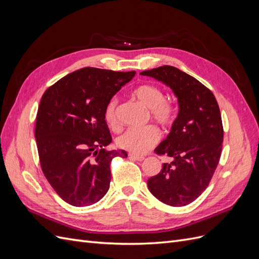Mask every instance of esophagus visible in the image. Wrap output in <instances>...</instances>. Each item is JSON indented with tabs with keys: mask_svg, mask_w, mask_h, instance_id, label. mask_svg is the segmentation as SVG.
Listing matches in <instances>:
<instances>
[{
	"mask_svg": "<svg viewBox=\"0 0 259 259\" xmlns=\"http://www.w3.org/2000/svg\"><path fill=\"white\" fill-rule=\"evenodd\" d=\"M128 155H130V158L137 160V161H144L145 160V156H143V155H138V154H135V153H130Z\"/></svg>",
	"mask_w": 259,
	"mask_h": 259,
	"instance_id": "34e87169",
	"label": "esophagus"
}]
</instances>
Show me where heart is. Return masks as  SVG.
<instances>
[{
  "instance_id": "obj_1",
  "label": "heart",
  "mask_w": 259,
  "mask_h": 259,
  "mask_svg": "<svg viewBox=\"0 0 259 259\" xmlns=\"http://www.w3.org/2000/svg\"><path fill=\"white\" fill-rule=\"evenodd\" d=\"M132 95L146 106L152 119L164 128H168L174 124L176 108L170 100L164 99L163 91L152 84H142L132 91ZM105 121L109 126L116 128L117 121V100L112 98L105 109ZM160 139V133L155 126L149 125L146 127H132L125 131L116 138L120 148L134 153H145L151 149Z\"/></svg>"
}]
</instances>
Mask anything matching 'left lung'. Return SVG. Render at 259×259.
Masks as SVG:
<instances>
[{
	"label": "left lung",
	"instance_id": "obj_1",
	"mask_svg": "<svg viewBox=\"0 0 259 259\" xmlns=\"http://www.w3.org/2000/svg\"><path fill=\"white\" fill-rule=\"evenodd\" d=\"M171 90L178 101V114L169 134L155 152L171 158L160 173L148 179V188L159 201L184 206L206 189L222 153L224 130L217 100L193 76L171 66L140 72Z\"/></svg>",
	"mask_w": 259,
	"mask_h": 259
}]
</instances>
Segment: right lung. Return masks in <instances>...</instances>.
Returning <instances> with one entry per match:
<instances>
[{
  "label": "right lung",
  "instance_id": "obj_1",
  "mask_svg": "<svg viewBox=\"0 0 259 259\" xmlns=\"http://www.w3.org/2000/svg\"><path fill=\"white\" fill-rule=\"evenodd\" d=\"M136 72L83 68L46 90L38 106L35 140L41 167L54 190L76 207L94 204L109 190L110 162L124 150L112 142L105 109Z\"/></svg>",
  "mask_w": 259,
  "mask_h": 259
}]
</instances>
